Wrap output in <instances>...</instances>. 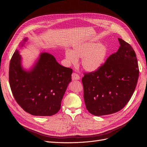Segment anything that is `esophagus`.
I'll list each match as a JSON object with an SVG mask.
<instances>
[{"label": "esophagus", "instance_id": "34e87169", "mask_svg": "<svg viewBox=\"0 0 147 147\" xmlns=\"http://www.w3.org/2000/svg\"><path fill=\"white\" fill-rule=\"evenodd\" d=\"M71 76H72V80H77L80 79V76L78 74H77L76 73H73Z\"/></svg>", "mask_w": 147, "mask_h": 147}]
</instances>
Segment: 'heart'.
<instances>
[{"label": "heart", "mask_w": 147, "mask_h": 147, "mask_svg": "<svg viewBox=\"0 0 147 147\" xmlns=\"http://www.w3.org/2000/svg\"><path fill=\"white\" fill-rule=\"evenodd\" d=\"M108 53L109 48L105 43L87 41L74 45L72 51L67 49L65 58L68 64H76L78 58H82L83 68L88 71L94 72L103 65Z\"/></svg>", "instance_id": "1"}]
</instances>
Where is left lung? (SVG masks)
Masks as SVG:
<instances>
[{"label": "left lung", "mask_w": 147, "mask_h": 147, "mask_svg": "<svg viewBox=\"0 0 147 147\" xmlns=\"http://www.w3.org/2000/svg\"><path fill=\"white\" fill-rule=\"evenodd\" d=\"M120 47L97 71L82 78L84 100L88 111L96 116L121 110L132 97L139 78L136 53L118 38Z\"/></svg>", "instance_id": "1"}]
</instances>
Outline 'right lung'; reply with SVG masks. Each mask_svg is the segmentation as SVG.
Here are the masks:
<instances>
[{
	"instance_id": "obj_1",
	"label": "right lung",
	"mask_w": 147,
	"mask_h": 147,
	"mask_svg": "<svg viewBox=\"0 0 147 147\" xmlns=\"http://www.w3.org/2000/svg\"><path fill=\"white\" fill-rule=\"evenodd\" d=\"M27 40L24 38L20 47ZM21 63V55L16 49L10 61L9 80L17 102L26 112L36 116H51L57 113L71 81L73 69L62 66L46 52L40 54L28 70Z\"/></svg>"
}]
</instances>
